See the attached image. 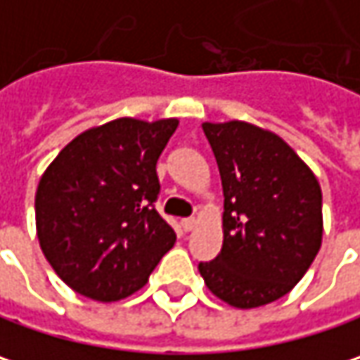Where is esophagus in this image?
<instances>
[{
  "label": "esophagus",
  "instance_id": "1",
  "mask_svg": "<svg viewBox=\"0 0 360 360\" xmlns=\"http://www.w3.org/2000/svg\"><path fill=\"white\" fill-rule=\"evenodd\" d=\"M194 227H196V219H182V229H184V231H193Z\"/></svg>",
  "mask_w": 360,
  "mask_h": 360
}]
</instances>
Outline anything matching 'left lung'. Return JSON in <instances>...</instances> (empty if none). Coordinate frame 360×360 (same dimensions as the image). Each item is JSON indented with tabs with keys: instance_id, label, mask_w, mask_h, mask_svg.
<instances>
[{
	"instance_id": "left-lung-1",
	"label": "left lung",
	"mask_w": 360,
	"mask_h": 360,
	"mask_svg": "<svg viewBox=\"0 0 360 360\" xmlns=\"http://www.w3.org/2000/svg\"><path fill=\"white\" fill-rule=\"evenodd\" d=\"M223 186V248L198 272L221 301L252 309L287 295L320 252L321 188L278 135L202 122Z\"/></svg>"
}]
</instances>
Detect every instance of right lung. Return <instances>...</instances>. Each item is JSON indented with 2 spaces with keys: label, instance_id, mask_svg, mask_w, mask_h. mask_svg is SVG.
Here are the masks:
<instances>
[{
  "label": "right lung",
  "instance_id": "right-lung-1",
  "mask_svg": "<svg viewBox=\"0 0 360 360\" xmlns=\"http://www.w3.org/2000/svg\"><path fill=\"white\" fill-rule=\"evenodd\" d=\"M178 127L116 118L67 143L34 198L40 250L67 287L110 303L145 287L176 242L155 211V164Z\"/></svg>",
  "mask_w": 360,
  "mask_h": 360
}]
</instances>
